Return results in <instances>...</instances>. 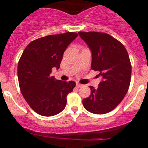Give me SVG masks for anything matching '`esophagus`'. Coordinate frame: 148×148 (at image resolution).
Instances as JSON below:
<instances>
[{
  "label": "esophagus",
  "mask_w": 148,
  "mask_h": 148,
  "mask_svg": "<svg viewBox=\"0 0 148 148\" xmlns=\"http://www.w3.org/2000/svg\"><path fill=\"white\" fill-rule=\"evenodd\" d=\"M83 85H81V84H78V83H77L76 84V87L77 88H81V87H82Z\"/></svg>",
  "instance_id": "esophagus-1"
}]
</instances>
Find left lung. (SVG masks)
I'll return each instance as SVG.
<instances>
[{"label":"left lung","instance_id":"8db88e82","mask_svg":"<svg viewBox=\"0 0 148 148\" xmlns=\"http://www.w3.org/2000/svg\"><path fill=\"white\" fill-rule=\"evenodd\" d=\"M91 51V67L102 78L97 88L90 86L91 94L83 99L88 112L105 114L119 105L129 89L132 65L126 48L110 35L97 32H79Z\"/></svg>","mask_w":148,"mask_h":148}]
</instances>
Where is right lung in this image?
I'll return each instance as SVG.
<instances>
[{
	"mask_svg": "<svg viewBox=\"0 0 148 148\" xmlns=\"http://www.w3.org/2000/svg\"><path fill=\"white\" fill-rule=\"evenodd\" d=\"M78 36L76 33L51 35L33 40L27 46L18 63L19 88L30 108L43 116H53L64 109L67 96L75 86L56 80L51 70L60 68L63 54Z\"/></svg>",
	"mask_w": 148,
	"mask_h": 148,
	"instance_id": "1",
	"label": "right lung"
}]
</instances>
